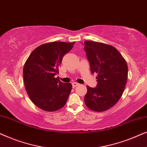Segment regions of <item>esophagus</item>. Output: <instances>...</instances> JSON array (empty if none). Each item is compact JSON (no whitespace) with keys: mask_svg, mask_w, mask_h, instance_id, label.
<instances>
[{"mask_svg":"<svg viewBox=\"0 0 147 147\" xmlns=\"http://www.w3.org/2000/svg\"><path fill=\"white\" fill-rule=\"evenodd\" d=\"M78 85H79V84L76 83V82H74V83H72V87H73L74 88H76V86H78Z\"/></svg>","mask_w":147,"mask_h":147,"instance_id":"1","label":"esophagus"}]
</instances>
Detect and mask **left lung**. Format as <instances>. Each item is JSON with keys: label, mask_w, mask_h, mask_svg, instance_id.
<instances>
[{"label": "left lung", "mask_w": 147, "mask_h": 147, "mask_svg": "<svg viewBox=\"0 0 147 147\" xmlns=\"http://www.w3.org/2000/svg\"><path fill=\"white\" fill-rule=\"evenodd\" d=\"M84 50L92 74H98L97 86H87L84 102L90 110L103 112L117 103L123 94L128 76V66L113 46L85 41Z\"/></svg>", "instance_id": "1"}]
</instances>
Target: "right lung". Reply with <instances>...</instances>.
<instances>
[{
	"label": "right lung",
	"mask_w": 147,
	"mask_h": 147,
	"mask_svg": "<svg viewBox=\"0 0 147 147\" xmlns=\"http://www.w3.org/2000/svg\"><path fill=\"white\" fill-rule=\"evenodd\" d=\"M76 42H51L32 51L23 68L24 83L29 97L43 110L54 112L63 108L72 89L71 83H63L59 67L63 56Z\"/></svg>",
	"instance_id": "obj_1"
}]
</instances>
